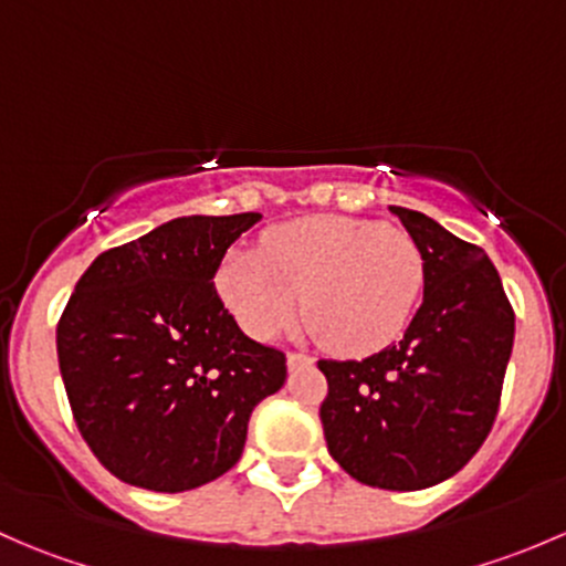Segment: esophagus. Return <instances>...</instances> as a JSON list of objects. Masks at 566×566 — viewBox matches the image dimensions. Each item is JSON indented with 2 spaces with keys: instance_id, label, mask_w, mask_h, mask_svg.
<instances>
[{
  "instance_id": "34e87169",
  "label": "esophagus",
  "mask_w": 566,
  "mask_h": 566,
  "mask_svg": "<svg viewBox=\"0 0 566 566\" xmlns=\"http://www.w3.org/2000/svg\"><path fill=\"white\" fill-rule=\"evenodd\" d=\"M306 364H312V358L306 356V353H298V350H290V353H287V367H290V369L306 367Z\"/></svg>"
}]
</instances>
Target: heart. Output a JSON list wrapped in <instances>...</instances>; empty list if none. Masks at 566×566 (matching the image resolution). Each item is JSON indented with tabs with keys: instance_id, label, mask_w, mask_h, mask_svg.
<instances>
[{
	"instance_id": "obj_1",
	"label": "heart",
	"mask_w": 566,
	"mask_h": 566,
	"mask_svg": "<svg viewBox=\"0 0 566 566\" xmlns=\"http://www.w3.org/2000/svg\"><path fill=\"white\" fill-rule=\"evenodd\" d=\"M424 265L408 232L345 216L273 227L260 251L232 249L216 287L254 339H271L301 312L323 345L369 353L405 328Z\"/></svg>"
}]
</instances>
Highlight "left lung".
<instances>
[{"label":"left lung","mask_w":566,"mask_h":566,"mask_svg":"<svg viewBox=\"0 0 566 566\" xmlns=\"http://www.w3.org/2000/svg\"><path fill=\"white\" fill-rule=\"evenodd\" d=\"M424 265V298L399 342L361 361H317L331 458L384 490L454 476L488 438L515 342V312L484 249L397 208Z\"/></svg>","instance_id":"8db88e82"}]
</instances>
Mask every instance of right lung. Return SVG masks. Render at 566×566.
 Segmentation results:
<instances>
[{
	"mask_svg": "<svg viewBox=\"0 0 566 566\" xmlns=\"http://www.w3.org/2000/svg\"><path fill=\"white\" fill-rule=\"evenodd\" d=\"M260 213L182 216L95 256L56 325L78 432L134 488L182 493L230 471L249 416L287 378L249 339L213 276Z\"/></svg>",
	"mask_w": 566,
	"mask_h": 566,
	"instance_id": "right-lung-1",
	"label": "right lung"
}]
</instances>
